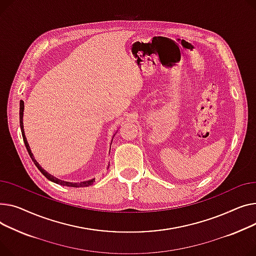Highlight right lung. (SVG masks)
Instances as JSON below:
<instances>
[{"label":"right lung","instance_id":"right-lung-1","mask_svg":"<svg viewBox=\"0 0 256 256\" xmlns=\"http://www.w3.org/2000/svg\"><path fill=\"white\" fill-rule=\"evenodd\" d=\"M24 101L22 100H20V129H22V138H24V144H26V151H28V155H30V157L32 158V160H33V162H34V164L36 165L37 166V168L43 174V176H46L50 181H52V182H54V183H56V184H60V185H62V186H68V187H86V186H90V185H92L93 184V182L95 181V178H92V180H88V181H84V182H80V183H72V182H66V181H62V180H58V178H56V176H52L50 174H48V172H45L41 166H40V164L35 160V158H34V156H33V154H32V152H31V148H30V146H28V142H26V135H24V123H22V116H24Z\"/></svg>","mask_w":256,"mask_h":256}]
</instances>
